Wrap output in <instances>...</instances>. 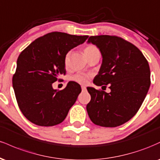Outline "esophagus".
Returning <instances> with one entry per match:
<instances>
[{
	"instance_id": "esophagus-1",
	"label": "esophagus",
	"mask_w": 160,
	"mask_h": 160,
	"mask_svg": "<svg viewBox=\"0 0 160 160\" xmlns=\"http://www.w3.org/2000/svg\"><path fill=\"white\" fill-rule=\"evenodd\" d=\"M81 89H82V91H85L86 89V88L85 86L82 85V86H81Z\"/></svg>"
}]
</instances>
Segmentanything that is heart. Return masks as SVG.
I'll use <instances>...</instances> for the list:
<instances>
[{"label":"heart","mask_w":160,"mask_h":160,"mask_svg":"<svg viewBox=\"0 0 160 160\" xmlns=\"http://www.w3.org/2000/svg\"><path fill=\"white\" fill-rule=\"evenodd\" d=\"M96 52H99L98 49L94 45H88L86 46V48L84 49V55H85L86 58H88L89 56L91 55L94 54V53ZM68 62H69V55L67 54L65 56V66H68ZM89 78V75L84 74V73L82 72H78L77 74H75L74 75H73L71 77V80L73 81L79 82V83H86V82L88 81Z\"/></svg>","instance_id":"1"}]
</instances>
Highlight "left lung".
Here are the masks:
<instances>
[{
  "label": "left lung",
  "mask_w": 160,
  "mask_h": 160,
  "mask_svg": "<svg viewBox=\"0 0 160 160\" xmlns=\"http://www.w3.org/2000/svg\"><path fill=\"white\" fill-rule=\"evenodd\" d=\"M87 42L96 46L102 56L93 82L109 84L111 92L87 87L91 100L86 111L95 125L117 127L131 120L144 102L150 86L149 64L135 45L119 37L91 36Z\"/></svg>",
  "instance_id": "8db88e82"
}]
</instances>
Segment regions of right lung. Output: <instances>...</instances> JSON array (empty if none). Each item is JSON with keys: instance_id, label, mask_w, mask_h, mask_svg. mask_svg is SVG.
<instances>
[{"instance_id": "add662e5", "label": "right lung", "mask_w": 160, "mask_h": 160, "mask_svg": "<svg viewBox=\"0 0 160 160\" xmlns=\"http://www.w3.org/2000/svg\"><path fill=\"white\" fill-rule=\"evenodd\" d=\"M89 36L51 32L36 39L20 53L12 77L18 105L30 122L52 126L65 119L81 87L70 81L57 91L52 83L65 74V58L71 49L82 44Z\"/></svg>"}]
</instances>
